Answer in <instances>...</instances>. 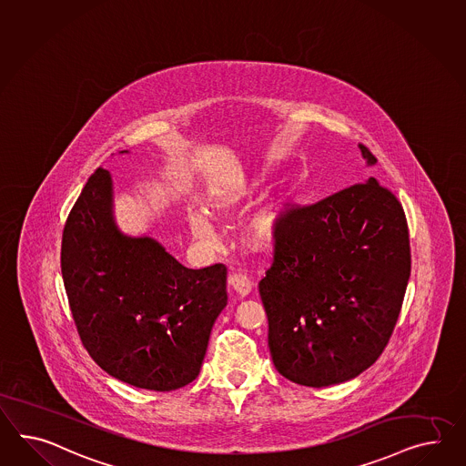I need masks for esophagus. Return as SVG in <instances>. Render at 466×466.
I'll use <instances>...</instances> for the list:
<instances>
[{
    "label": "esophagus",
    "mask_w": 466,
    "mask_h": 466,
    "mask_svg": "<svg viewBox=\"0 0 466 466\" xmlns=\"http://www.w3.org/2000/svg\"><path fill=\"white\" fill-rule=\"evenodd\" d=\"M228 284L229 287L238 294V296H248L251 290V280L245 274L237 272V274H231L228 277Z\"/></svg>",
    "instance_id": "1"
}]
</instances>
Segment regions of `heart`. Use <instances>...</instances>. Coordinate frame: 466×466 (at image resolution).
Returning <instances> with one entry per match:
<instances>
[{
  "mask_svg": "<svg viewBox=\"0 0 466 466\" xmlns=\"http://www.w3.org/2000/svg\"><path fill=\"white\" fill-rule=\"evenodd\" d=\"M263 191V179L260 177H243L231 184L227 189L213 194L206 208L208 213L218 221L229 219L238 215L248 204L257 199ZM287 211L289 198L284 191H277L267 196L258 204L248 218L245 219V237L250 241L251 247L258 250H268L277 245V241L284 237L287 228ZM189 229L194 238L204 243H211L215 239V229L208 216L196 211L187 218Z\"/></svg>",
  "mask_w": 466,
  "mask_h": 466,
  "instance_id": "obj_1",
  "label": "heart"
}]
</instances>
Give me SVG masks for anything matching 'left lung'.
Here are the masks:
<instances>
[{
  "label": "left lung",
  "instance_id": "obj_1",
  "mask_svg": "<svg viewBox=\"0 0 466 466\" xmlns=\"http://www.w3.org/2000/svg\"><path fill=\"white\" fill-rule=\"evenodd\" d=\"M409 275L406 215L377 179L290 208L258 284L275 369L316 389L359 377L392 336Z\"/></svg>",
  "mask_w": 466,
  "mask_h": 466
}]
</instances>
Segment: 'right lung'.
Segmentation results:
<instances>
[{"label": "right lung", "mask_w": 466, "mask_h": 466, "mask_svg": "<svg viewBox=\"0 0 466 466\" xmlns=\"http://www.w3.org/2000/svg\"><path fill=\"white\" fill-rule=\"evenodd\" d=\"M60 268L84 348L111 377L168 392L199 375L227 308V267L187 268L157 239L121 233L106 168H96L67 216Z\"/></svg>", "instance_id": "right-lung-1"}]
</instances>
